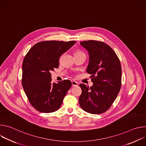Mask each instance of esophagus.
Instances as JSON below:
<instances>
[{
    "label": "esophagus",
    "mask_w": 146,
    "mask_h": 146,
    "mask_svg": "<svg viewBox=\"0 0 146 146\" xmlns=\"http://www.w3.org/2000/svg\"><path fill=\"white\" fill-rule=\"evenodd\" d=\"M72 86H73V87L77 86H78V82L75 81H72Z\"/></svg>",
    "instance_id": "obj_1"
}]
</instances>
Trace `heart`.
<instances>
[{
  "instance_id": "obj_1",
  "label": "heart",
  "mask_w": 146,
  "mask_h": 146,
  "mask_svg": "<svg viewBox=\"0 0 146 146\" xmlns=\"http://www.w3.org/2000/svg\"><path fill=\"white\" fill-rule=\"evenodd\" d=\"M84 54L82 51L80 50H77L75 51L74 52V55H77V54Z\"/></svg>"
}]
</instances>
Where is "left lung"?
Returning a JSON list of instances; mask_svg holds the SVG:
<instances>
[{"label":"left lung","mask_w":146,"mask_h":146,"mask_svg":"<svg viewBox=\"0 0 146 146\" xmlns=\"http://www.w3.org/2000/svg\"><path fill=\"white\" fill-rule=\"evenodd\" d=\"M80 44L88 51L90 62L87 72L93 86L81 84L78 102L84 111L94 114L106 112L113 105L121 87L122 69L114 51L103 41L87 40Z\"/></svg>","instance_id":"1"}]
</instances>
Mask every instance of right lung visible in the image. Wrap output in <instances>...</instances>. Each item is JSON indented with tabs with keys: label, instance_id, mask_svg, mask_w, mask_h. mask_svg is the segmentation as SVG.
<instances>
[{
	"label": "right lung",
	"instance_id": "add662e5",
	"mask_svg": "<svg viewBox=\"0 0 146 146\" xmlns=\"http://www.w3.org/2000/svg\"><path fill=\"white\" fill-rule=\"evenodd\" d=\"M76 41H43L35 44L23 63L22 85L31 105L41 113H52L60 107L72 87L68 80L52 82L51 71L59 66L60 56Z\"/></svg>",
	"mask_w": 146,
	"mask_h": 146
}]
</instances>
